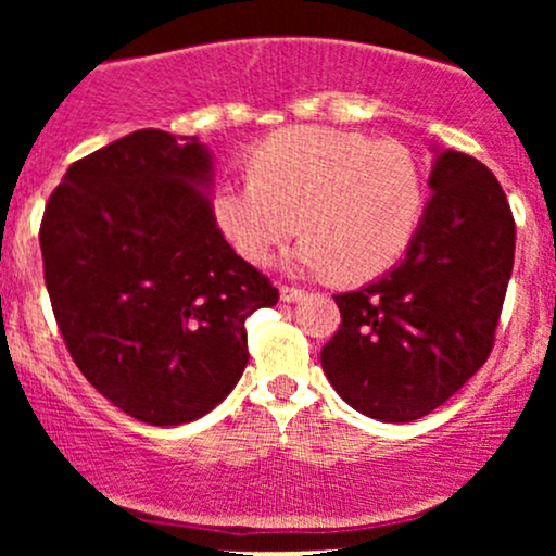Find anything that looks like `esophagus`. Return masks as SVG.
I'll list each match as a JSON object with an SVG mask.
<instances>
[{
    "mask_svg": "<svg viewBox=\"0 0 556 556\" xmlns=\"http://www.w3.org/2000/svg\"><path fill=\"white\" fill-rule=\"evenodd\" d=\"M279 298H282L285 303H298V300L305 298V290H300V287L279 285Z\"/></svg>",
    "mask_w": 556,
    "mask_h": 556,
    "instance_id": "34e87169",
    "label": "esophagus"
}]
</instances>
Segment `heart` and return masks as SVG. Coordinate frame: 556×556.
I'll return each mask as SVG.
<instances>
[{
	"instance_id": "1",
	"label": "heart",
	"mask_w": 556,
	"mask_h": 556,
	"mask_svg": "<svg viewBox=\"0 0 556 556\" xmlns=\"http://www.w3.org/2000/svg\"><path fill=\"white\" fill-rule=\"evenodd\" d=\"M212 206L242 258L261 264L300 227L305 238L287 264L355 282L384 271L410 245L426 182L397 140L298 125L258 143L251 177L216 185Z\"/></svg>"
}]
</instances>
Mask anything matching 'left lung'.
Wrapping results in <instances>:
<instances>
[{"label":"left lung","mask_w":556,"mask_h":556,"mask_svg":"<svg viewBox=\"0 0 556 556\" xmlns=\"http://www.w3.org/2000/svg\"><path fill=\"white\" fill-rule=\"evenodd\" d=\"M431 201L405 258L334 295L342 324L321 368L363 416L407 424L444 405L489 358L515 261V219L486 164L433 149Z\"/></svg>","instance_id":"8db88e82"}]
</instances>
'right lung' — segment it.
<instances>
[{"label":"right lung","mask_w":556,"mask_h":556,"mask_svg":"<svg viewBox=\"0 0 556 556\" xmlns=\"http://www.w3.org/2000/svg\"><path fill=\"white\" fill-rule=\"evenodd\" d=\"M214 156L136 130L65 172L41 219L43 279L75 366L151 426L206 416L248 363L245 318L279 292L225 240Z\"/></svg>","instance_id":"obj_1"}]
</instances>
